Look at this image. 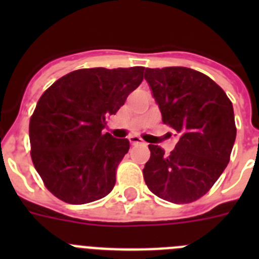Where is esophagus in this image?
<instances>
[{"instance_id":"esophagus-1","label":"esophagus","mask_w":259,"mask_h":259,"mask_svg":"<svg viewBox=\"0 0 259 259\" xmlns=\"http://www.w3.org/2000/svg\"><path fill=\"white\" fill-rule=\"evenodd\" d=\"M130 143H131L132 145H137V144L143 143V140H141L139 136H131L130 137Z\"/></svg>"}]
</instances>
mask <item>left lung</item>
<instances>
[{"label":"left lung","mask_w":259,"mask_h":259,"mask_svg":"<svg viewBox=\"0 0 259 259\" xmlns=\"http://www.w3.org/2000/svg\"><path fill=\"white\" fill-rule=\"evenodd\" d=\"M163 123L179 134L170 155L150 144L143 174L162 200L189 203L207 193L227 167L236 139L232 102L218 84L188 67L145 68Z\"/></svg>","instance_id":"obj_1"}]
</instances>
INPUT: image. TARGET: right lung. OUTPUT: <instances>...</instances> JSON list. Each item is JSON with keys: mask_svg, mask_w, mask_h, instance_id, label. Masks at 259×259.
I'll use <instances>...</instances> for the list:
<instances>
[{"mask_svg": "<svg viewBox=\"0 0 259 259\" xmlns=\"http://www.w3.org/2000/svg\"><path fill=\"white\" fill-rule=\"evenodd\" d=\"M144 67H95L58 79L38 100L29 120L31 157L45 187L59 200L83 205L115 185L127 139L102 134L128 95L140 85Z\"/></svg>", "mask_w": 259, "mask_h": 259, "instance_id": "obj_1", "label": "right lung"}]
</instances>
